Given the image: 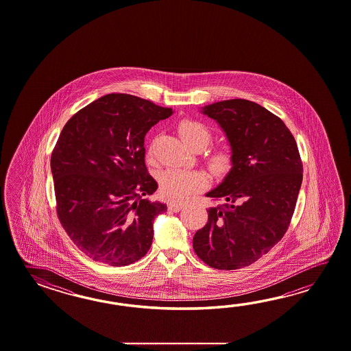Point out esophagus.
<instances>
[{
	"mask_svg": "<svg viewBox=\"0 0 351 351\" xmlns=\"http://www.w3.org/2000/svg\"><path fill=\"white\" fill-rule=\"evenodd\" d=\"M168 208L173 210V212H179L180 209L183 208V204L182 203H171Z\"/></svg>",
	"mask_w": 351,
	"mask_h": 351,
	"instance_id": "obj_1",
	"label": "esophagus"
}]
</instances>
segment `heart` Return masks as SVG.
I'll use <instances>...</instances> for the list:
<instances>
[{
  "instance_id": "b5f03b06",
  "label": "heart",
  "mask_w": 351,
  "mask_h": 351,
  "mask_svg": "<svg viewBox=\"0 0 351 351\" xmlns=\"http://www.w3.org/2000/svg\"><path fill=\"white\" fill-rule=\"evenodd\" d=\"M182 141L189 148L199 145L206 148L210 141L208 129L202 123L194 120H183L178 127ZM209 169L218 177L230 172L232 167V157L227 150H216L208 157ZM208 182L207 174L199 169H180L169 168L160 174L159 192L162 197L169 202H183L191 194L199 191Z\"/></svg>"
}]
</instances>
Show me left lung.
<instances>
[{
    "label": "left lung",
    "instance_id": "8db88e82",
    "mask_svg": "<svg viewBox=\"0 0 351 351\" xmlns=\"http://www.w3.org/2000/svg\"><path fill=\"white\" fill-rule=\"evenodd\" d=\"M231 147L232 167L206 193L222 204L208 208V222L195 232L194 252L210 267L250 266L284 237L302 183L295 138L284 121L245 99L206 105Z\"/></svg>",
    "mask_w": 351,
    "mask_h": 351
}]
</instances>
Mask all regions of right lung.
<instances>
[{"mask_svg": "<svg viewBox=\"0 0 351 351\" xmlns=\"http://www.w3.org/2000/svg\"><path fill=\"white\" fill-rule=\"evenodd\" d=\"M173 114L129 94L99 97L73 115L51 154L58 217L94 261L128 266L149 251L153 222L167 204L149 201L144 138Z\"/></svg>", "mask_w": 351, "mask_h": 351, "instance_id": "add662e5", "label": "right lung"}]
</instances>
